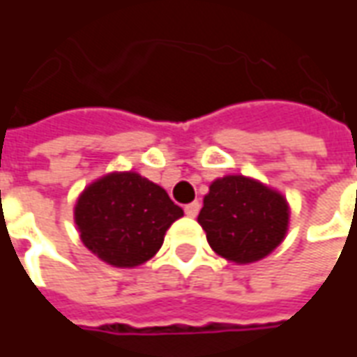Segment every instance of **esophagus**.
Masks as SVG:
<instances>
[{
	"mask_svg": "<svg viewBox=\"0 0 357 357\" xmlns=\"http://www.w3.org/2000/svg\"><path fill=\"white\" fill-rule=\"evenodd\" d=\"M199 210H201V204H199V202H191V204H187L185 206V214L189 218H195L199 214Z\"/></svg>",
	"mask_w": 357,
	"mask_h": 357,
	"instance_id": "esophagus-1",
	"label": "esophagus"
}]
</instances>
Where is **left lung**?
<instances>
[{
	"mask_svg": "<svg viewBox=\"0 0 357 357\" xmlns=\"http://www.w3.org/2000/svg\"><path fill=\"white\" fill-rule=\"evenodd\" d=\"M199 224L212 250L235 264H252L275 250L289 229L291 210L283 195L247 176L210 183Z\"/></svg>",
	"mask_w": 357,
	"mask_h": 357,
	"instance_id": "obj_1",
	"label": "left lung"
}]
</instances>
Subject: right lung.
<instances>
[{
	"label": "right lung",
	"instance_id": "1",
	"mask_svg": "<svg viewBox=\"0 0 357 357\" xmlns=\"http://www.w3.org/2000/svg\"><path fill=\"white\" fill-rule=\"evenodd\" d=\"M183 210L162 187L135 172H112L89 183L74 206L86 247L114 268L145 264Z\"/></svg>",
	"mask_w": 357,
	"mask_h": 357
}]
</instances>
